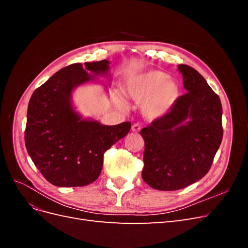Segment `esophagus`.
Returning <instances> with one entry per match:
<instances>
[{
	"label": "esophagus",
	"mask_w": 248,
	"mask_h": 248,
	"mask_svg": "<svg viewBox=\"0 0 248 248\" xmlns=\"http://www.w3.org/2000/svg\"><path fill=\"white\" fill-rule=\"evenodd\" d=\"M140 129H141V126H140V124H138V123L133 124V125H132V127H131V131H132V132H134V133L140 132Z\"/></svg>",
	"instance_id": "1"
}]
</instances>
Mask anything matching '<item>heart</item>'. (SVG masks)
<instances>
[{"label": "heart", "instance_id": "heart-1", "mask_svg": "<svg viewBox=\"0 0 248 248\" xmlns=\"http://www.w3.org/2000/svg\"><path fill=\"white\" fill-rule=\"evenodd\" d=\"M127 96L141 103V111L149 120L166 117L174 108L179 97L177 81L160 70H147L136 73L126 81ZM116 100L127 108V102L122 94L116 93Z\"/></svg>", "mask_w": 248, "mask_h": 248}]
</instances>
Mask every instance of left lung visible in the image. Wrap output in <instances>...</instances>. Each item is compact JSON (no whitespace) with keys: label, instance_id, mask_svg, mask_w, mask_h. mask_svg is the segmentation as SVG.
I'll return each instance as SVG.
<instances>
[{"label":"left lung","instance_id":"left-lung-1","mask_svg":"<svg viewBox=\"0 0 248 248\" xmlns=\"http://www.w3.org/2000/svg\"><path fill=\"white\" fill-rule=\"evenodd\" d=\"M186 90L174 108L140 130L145 140L144 181L157 190L171 191L198 182L209 171L222 140V107L206 79L180 64Z\"/></svg>","mask_w":248,"mask_h":248}]
</instances>
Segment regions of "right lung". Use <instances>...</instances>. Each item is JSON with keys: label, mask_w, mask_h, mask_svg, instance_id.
Segmentation results:
<instances>
[{"label": "right lung", "mask_w": 248, "mask_h": 248, "mask_svg": "<svg viewBox=\"0 0 248 248\" xmlns=\"http://www.w3.org/2000/svg\"><path fill=\"white\" fill-rule=\"evenodd\" d=\"M108 60L72 64L36 89L29 101L25 142L36 168L59 187L85 186L99 177L103 154L131 124L103 125L76 109L72 93L97 77H110ZM110 80V78H109ZM108 90V87L106 86Z\"/></svg>", "instance_id": "add662e5"}]
</instances>
